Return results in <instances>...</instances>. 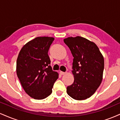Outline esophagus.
Instances as JSON below:
<instances>
[{
  "mask_svg": "<svg viewBox=\"0 0 120 120\" xmlns=\"http://www.w3.org/2000/svg\"><path fill=\"white\" fill-rule=\"evenodd\" d=\"M60 74H61V75H64L65 74V72H63V71H60Z\"/></svg>",
  "mask_w": 120,
  "mask_h": 120,
  "instance_id": "34e87169",
  "label": "esophagus"
}]
</instances>
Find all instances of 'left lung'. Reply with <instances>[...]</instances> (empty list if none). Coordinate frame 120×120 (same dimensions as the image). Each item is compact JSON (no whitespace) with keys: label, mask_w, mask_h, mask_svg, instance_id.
I'll return each mask as SVG.
<instances>
[{"label":"left lung","mask_w":120,"mask_h":120,"mask_svg":"<svg viewBox=\"0 0 120 120\" xmlns=\"http://www.w3.org/2000/svg\"><path fill=\"white\" fill-rule=\"evenodd\" d=\"M64 42L74 57V80L67 87V93L75 100H85L95 93L101 83L104 57L96 44L83 37H68Z\"/></svg>","instance_id":"8db88e82"}]
</instances>
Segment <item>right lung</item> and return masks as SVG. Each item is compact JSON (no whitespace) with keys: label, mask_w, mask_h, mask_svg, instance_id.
<instances>
[{"label":"right lung","mask_w":120,"mask_h":120,"mask_svg":"<svg viewBox=\"0 0 120 120\" xmlns=\"http://www.w3.org/2000/svg\"><path fill=\"white\" fill-rule=\"evenodd\" d=\"M55 38L38 37L22 47L16 62V73L25 93L41 100L51 94L59 73L52 71L48 51Z\"/></svg>","instance_id":"obj_1"}]
</instances>
